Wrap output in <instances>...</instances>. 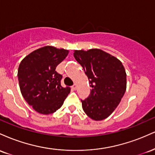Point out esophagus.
Here are the masks:
<instances>
[{
  "instance_id": "esophagus-1",
  "label": "esophagus",
  "mask_w": 155,
  "mask_h": 155,
  "mask_svg": "<svg viewBox=\"0 0 155 155\" xmlns=\"http://www.w3.org/2000/svg\"><path fill=\"white\" fill-rule=\"evenodd\" d=\"M71 89L74 90H76V84L73 85V86H71Z\"/></svg>"
}]
</instances>
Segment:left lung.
<instances>
[{"label":"left lung","instance_id":"obj_1","mask_svg":"<svg viewBox=\"0 0 155 155\" xmlns=\"http://www.w3.org/2000/svg\"><path fill=\"white\" fill-rule=\"evenodd\" d=\"M74 56L87 76L90 94L81 100L86 114L98 121L111 115L123 97L127 86L124 68L115 57L98 49L75 50Z\"/></svg>","mask_w":155,"mask_h":155}]
</instances>
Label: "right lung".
Returning a JSON list of instances; mask_svg holds the SVG:
<instances>
[{
    "mask_svg": "<svg viewBox=\"0 0 155 155\" xmlns=\"http://www.w3.org/2000/svg\"><path fill=\"white\" fill-rule=\"evenodd\" d=\"M68 51L46 46L33 51L18 68L19 88L25 100L38 113L49 114L62 106L71 88L63 87V76L55 71Z\"/></svg>",
    "mask_w": 155,
    "mask_h": 155,
    "instance_id": "right-lung-1",
    "label": "right lung"
}]
</instances>
